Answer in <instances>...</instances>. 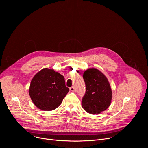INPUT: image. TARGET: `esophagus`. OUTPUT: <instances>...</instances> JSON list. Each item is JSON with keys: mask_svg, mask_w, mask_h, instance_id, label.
Returning a JSON list of instances; mask_svg holds the SVG:
<instances>
[{"mask_svg": "<svg viewBox=\"0 0 148 148\" xmlns=\"http://www.w3.org/2000/svg\"><path fill=\"white\" fill-rule=\"evenodd\" d=\"M70 91H71L75 92V87H70Z\"/></svg>", "mask_w": 148, "mask_h": 148, "instance_id": "1", "label": "esophagus"}]
</instances>
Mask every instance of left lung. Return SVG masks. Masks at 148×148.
<instances>
[{
	"label": "left lung",
	"mask_w": 148,
	"mask_h": 148,
	"mask_svg": "<svg viewBox=\"0 0 148 148\" xmlns=\"http://www.w3.org/2000/svg\"><path fill=\"white\" fill-rule=\"evenodd\" d=\"M83 78L86 86V94L81 101L82 108L91 114H100L111 104L112 90L105 75L95 68L84 71Z\"/></svg>",
	"instance_id": "1"
}]
</instances>
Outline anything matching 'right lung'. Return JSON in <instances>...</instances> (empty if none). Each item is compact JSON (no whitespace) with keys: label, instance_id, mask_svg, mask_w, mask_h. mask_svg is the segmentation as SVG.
Segmentation results:
<instances>
[{"label":"right lung","instance_id":"right-lung-1","mask_svg":"<svg viewBox=\"0 0 148 148\" xmlns=\"http://www.w3.org/2000/svg\"><path fill=\"white\" fill-rule=\"evenodd\" d=\"M69 91L64 77L53 69L45 68L32 79L29 93L38 108L51 111L61 103Z\"/></svg>","mask_w":148,"mask_h":148}]
</instances>
